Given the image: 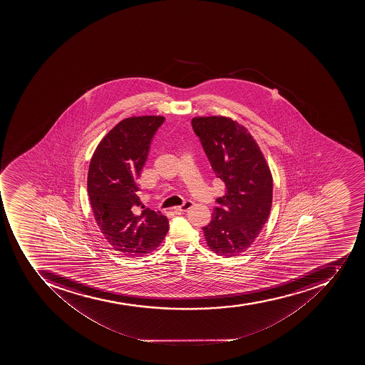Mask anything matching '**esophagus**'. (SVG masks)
Returning <instances> with one entry per match:
<instances>
[{
  "label": "esophagus",
  "instance_id": "1",
  "mask_svg": "<svg viewBox=\"0 0 365 365\" xmlns=\"http://www.w3.org/2000/svg\"><path fill=\"white\" fill-rule=\"evenodd\" d=\"M192 201H186L184 204H182V205H180V207H175V211H177V212H186L187 210L192 207Z\"/></svg>",
  "mask_w": 365,
  "mask_h": 365
}]
</instances>
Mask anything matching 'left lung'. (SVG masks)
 <instances>
[{"label": "left lung", "instance_id": "8db88e82", "mask_svg": "<svg viewBox=\"0 0 365 365\" xmlns=\"http://www.w3.org/2000/svg\"><path fill=\"white\" fill-rule=\"evenodd\" d=\"M192 127L224 196L203 227L207 247L220 256L245 252L262 232L273 202V178L264 154L247 128L225 116L194 118Z\"/></svg>", "mask_w": 365, "mask_h": 365}]
</instances>
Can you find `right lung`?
Returning <instances> with one entry per match:
<instances>
[{"mask_svg":"<svg viewBox=\"0 0 365 365\" xmlns=\"http://www.w3.org/2000/svg\"><path fill=\"white\" fill-rule=\"evenodd\" d=\"M163 116H133L116 124L96 148L88 173V194L96 222L113 249L127 257L161 245L169 221L141 205L137 180ZM144 208V207H143Z\"/></svg>","mask_w":365,"mask_h":365,"instance_id":"obj_1","label":"right lung"}]
</instances>
